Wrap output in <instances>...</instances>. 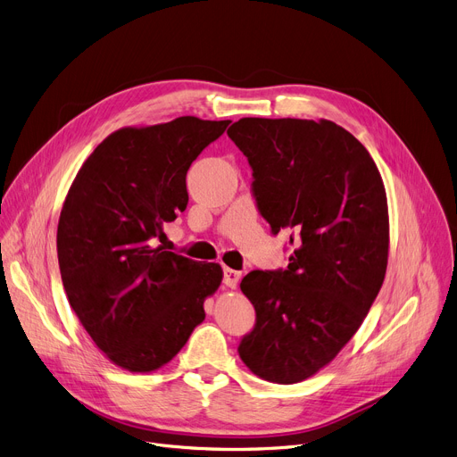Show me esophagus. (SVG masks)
<instances>
[{"instance_id":"esophagus-1","label":"esophagus","mask_w":457,"mask_h":457,"mask_svg":"<svg viewBox=\"0 0 457 457\" xmlns=\"http://www.w3.org/2000/svg\"><path fill=\"white\" fill-rule=\"evenodd\" d=\"M239 271H234V270H230V267H225L223 270V282H225V286L227 287H236L237 286V282H239Z\"/></svg>"}]
</instances>
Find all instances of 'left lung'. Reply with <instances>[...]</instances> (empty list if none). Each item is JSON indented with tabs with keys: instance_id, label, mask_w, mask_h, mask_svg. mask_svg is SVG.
I'll list each match as a JSON object with an SVG mask.
<instances>
[{
	"instance_id": "1",
	"label": "left lung",
	"mask_w": 457,
	"mask_h": 457,
	"mask_svg": "<svg viewBox=\"0 0 457 457\" xmlns=\"http://www.w3.org/2000/svg\"><path fill=\"white\" fill-rule=\"evenodd\" d=\"M227 134L249 160L260 216L293 245L286 270L241 280L256 323L237 353L256 377L297 384L351 341L382 287L386 187L369 151L334 121L241 118Z\"/></svg>"
}]
</instances>
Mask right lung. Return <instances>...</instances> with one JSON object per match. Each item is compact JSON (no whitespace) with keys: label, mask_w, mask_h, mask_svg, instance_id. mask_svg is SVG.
I'll return each instance as SVG.
<instances>
[{"label":"right lung","mask_w":457,"mask_h":457,"mask_svg":"<svg viewBox=\"0 0 457 457\" xmlns=\"http://www.w3.org/2000/svg\"><path fill=\"white\" fill-rule=\"evenodd\" d=\"M228 120L182 116L125 127L79 170L64 201L57 253L70 306L112 363L130 372L166 365L204 320L220 263L164 251L156 239L186 210V173Z\"/></svg>","instance_id":"add662e5"}]
</instances>
